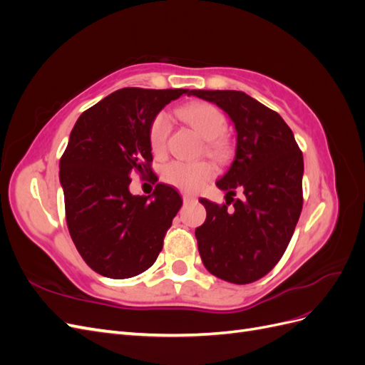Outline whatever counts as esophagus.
Masks as SVG:
<instances>
[{
    "instance_id": "34e87169",
    "label": "esophagus",
    "mask_w": 365,
    "mask_h": 365,
    "mask_svg": "<svg viewBox=\"0 0 365 365\" xmlns=\"http://www.w3.org/2000/svg\"><path fill=\"white\" fill-rule=\"evenodd\" d=\"M196 200V197L193 196V195H189V193H184L182 195V201L184 202H192V201H195Z\"/></svg>"
}]
</instances>
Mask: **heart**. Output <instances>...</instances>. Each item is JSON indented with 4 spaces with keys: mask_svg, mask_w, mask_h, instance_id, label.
Wrapping results in <instances>:
<instances>
[{
    "mask_svg": "<svg viewBox=\"0 0 365 365\" xmlns=\"http://www.w3.org/2000/svg\"><path fill=\"white\" fill-rule=\"evenodd\" d=\"M178 115L197 134L205 138V152L217 161H227L231 155V143L224 132L227 118L220 109L207 102H193L178 109ZM170 121L164 113L153 117L149 128V145L155 155H161L168 146ZM215 176V168L208 161H172L163 169L164 181L182 192H196Z\"/></svg>",
    "mask_w": 365,
    "mask_h": 365,
    "instance_id": "heart-1",
    "label": "heart"
}]
</instances>
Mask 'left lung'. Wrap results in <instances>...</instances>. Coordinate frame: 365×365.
Here are the masks:
<instances>
[{
	"label": "left lung",
	"mask_w": 365,
	"mask_h": 365,
	"mask_svg": "<svg viewBox=\"0 0 365 365\" xmlns=\"http://www.w3.org/2000/svg\"><path fill=\"white\" fill-rule=\"evenodd\" d=\"M216 103L237 132L236 157L216 185L227 204L200 200L207 210L197 227L204 267L230 283L247 284L267 275L282 259L303 207V153L291 128L272 109L242 91L192 90ZM245 192L233 200L235 189ZM234 202L231 210L227 205Z\"/></svg>",
	"instance_id": "8db88e82"
}]
</instances>
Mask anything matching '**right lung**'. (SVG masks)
<instances>
[{
	"mask_svg": "<svg viewBox=\"0 0 365 365\" xmlns=\"http://www.w3.org/2000/svg\"><path fill=\"white\" fill-rule=\"evenodd\" d=\"M189 90L121 88L77 118L61 157L59 178L70 236L88 267L109 279L149 269L182 205L173 187L129 192L130 176L152 175L153 117Z\"/></svg>",
	"mask_w": 365,
	"mask_h": 365,
	"instance_id": "right-lung-1",
	"label": "right lung"
}]
</instances>
